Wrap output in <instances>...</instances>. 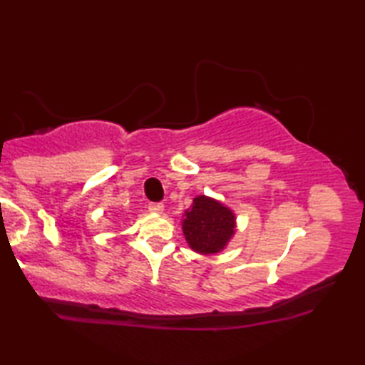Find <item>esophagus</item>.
Segmentation results:
<instances>
[{
    "mask_svg": "<svg viewBox=\"0 0 365 365\" xmlns=\"http://www.w3.org/2000/svg\"><path fill=\"white\" fill-rule=\"evenodd\" d=\"M149 210L152 213H163V210H165V205H163L161 202H150L149 204Z\"/></svg>",
    "mask_w": 365,
    "mask_h": 365,
    "instance_id": "1",
    "label": "esophagus"
}]
</instances>
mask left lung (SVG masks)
Wrapping results in <instances>:
<instances>
[{
	"mask_svg": "<svg viewBox=\"0 0 365 365\" xmlns=\"http://www.w3.org/2000/svg\"><path fill=\"white\" fill-rule=\"evenodd\" d=\"M183 235L192 251L215 254L224 250L235 232V216L230 208L207 196L192 200L191 210L185 212Z\"/></svg>",
	"mask_w": 365,
	"mask_h": 365,
	"instance_id": "8db88e82",
	"label": "left lung"
}]
</instances>
